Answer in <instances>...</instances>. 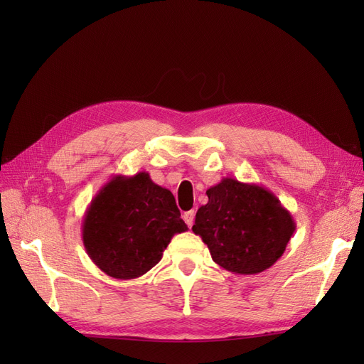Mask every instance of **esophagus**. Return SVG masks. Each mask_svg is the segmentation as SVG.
<instances>
[{"label":"esophagus","mask_w":364,"mask_h":364,"mask_svg":"<svg viewBox=\"0 0 364 364\" xmlns=\"http://www.w3.org/2000/svg\"><path fill=\"white\" fill-rule=\"evenodd\" d=\"M182 217L185 220V223L188 225V228H191L194 225V211H186V213H183Z\"/></svg>","instance_id":"obj_1"}]
</instances>
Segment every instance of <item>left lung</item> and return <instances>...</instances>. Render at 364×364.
<instances>
[{
    "mask_svg": "<svg viewBox=\"0 0 364 364\" xmlns=\"http://www.w3.org/2000/svg\"><path fill=\"white\" fill-rule=\"evenodd\" d=\"M206 196L208 203L197 209L193 232L220 267L257 274L282 257L296 223L270 190L223 178Z\"/></svg>",
    "mask_w": 364,
    "mask_h": 364,
    "instance_id": "obj_1",
    "label": "left lung"
}]
</instances>
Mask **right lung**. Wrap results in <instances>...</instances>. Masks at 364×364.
<instances>
[{
	"mask_svg": "<svg viewBox=\"0 0 364 364\" xmlns=\"http://www.w3.org/2000/svg\"><path fill=\"white\" fill-rule=\"evenodd\" d=\"M188 230L170 190L147 171L115 174L87 206L82 238L87 257L106 274L135 279L155 267L176 234Z\"/></svg>",
	"mask_w": 364,
	"mask_h": 364,
	"instance_id": "add662e5",
	"label": "right lung"
}]
</instances>
